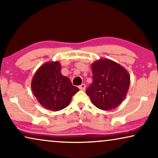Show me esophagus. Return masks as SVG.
Wrapping results in <instances>:
<instances>
[{
  "label": "esophagus",
  "mask_w": 158,
  "mask_h": 158,
  "mask_svg": "<svg viewBox=\"0 0 158 158\" xmlns=\"http://www.w3.org/2000/svg\"><path fill=\"white\" fill-rule=\"evenodd\" d=\"M78 88H79V89H81V90H85V84L82 83L81 85L78 86Z\"/></svg>",
  "instance_id": "esophagus-1"
}]
</instances>
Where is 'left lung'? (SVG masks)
Instances as JSON below:
<instances>
[{
    "instance_id": "left-lung-1",
    "label": "left lung",
    "mask_w": 158,
    "mask_h": 158,
    "mask_svg": "<svg viewBox=\"0 0 158 158\" xmlns=\"http://www.w3.org/2000/svg\"><path fill=\"white\" fill-rule=\"evenodd\" d=\"M93 83L86 94L99 109H115L124 100L129 89L130 77L120 64L110 60H100L91 66Z\"/></svg>"
}]
</instances>
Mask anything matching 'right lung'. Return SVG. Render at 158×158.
<instances>
[{
  "mask_svg": "<svg viewBox=\"0 0 158 158\" xmlns=\"http://www.w3.org/2000/svg\"><path fill=\"white\" fill-rule=\"evenodd\" d=\"M34 95L40 104L51 111L64 109L70 103L78 88L61 74L60 62L45 63L36 71L31 81Z\"/></svg>",
  "mask_w": 158,
  "mask_h": 158,
  "instance_id": "obj_1",
  "label": "right lung"
}]
</instances>
